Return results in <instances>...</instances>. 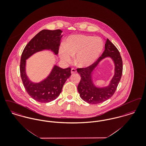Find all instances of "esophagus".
I'll list each match as a JSON object with an SVG mask.
<instances>
[{"label":"esophagus","mask_w":146,"mask_h":146,"mask_svg":"<svg viewBox=\"0 0 146 146\" xmlns=\"http://www.w3.org/2000/svg\"><path fill=\"white\" fill-rule=\"evenodd\" d=\"M75 73H76V70L75 68H72L71 69V73L73 74Z\"/></svg>","instance_id":"obj_1"}]
</instances>
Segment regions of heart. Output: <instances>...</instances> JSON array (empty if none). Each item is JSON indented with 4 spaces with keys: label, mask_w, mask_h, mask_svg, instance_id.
Segmentation results:
<instances>
[{
    "label": "heart",
    "mask_w": 146,
    "mask_h": 146,
    "mask_svg": "<svg viewBox=\"0 0 146 146\" xmlns=\"http://www.w3.org/2000/svg\"><path fill=\"white\" fill-rule=\"evenodd\" d=\"M104 48L102 40L98 37L85 35L69 36L64 45L59 49V55L65 62H70L76 55V62L80 67H88L94 64L100 57Z\"/></svg>",
    "instance_id": "b5f03b06"
}]
</instances>
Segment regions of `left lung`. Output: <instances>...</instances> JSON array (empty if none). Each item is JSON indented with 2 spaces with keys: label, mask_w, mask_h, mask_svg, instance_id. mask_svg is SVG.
I'll return each mask as SVG.
<instances>
[{
  "label": "left lung",
  "mask_w": 146,
  "mask_h": 146,
  "mask_svg": "<svg viewBox=\"0 0 146 146\" xmlns=\"http://www.w3.org/2000/svg\"><path fill=\"white\" fill-rule=\"evenodd\" d=\"M107 56L111 57L114 62L115 74L108 86L98 88L93 83L92 72L99 63ZM76 70L81 77L78 86L80 96L88 104H97L108 100L114 94L122 75L123 61L117 48L108 39H107L104 52L97 61L88 67L77 68Z\"/></svg>",
  "instance_id": "8db88e82"
}]
</instances>
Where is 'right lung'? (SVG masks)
<instances>
[{
    "instance_id": "obj_1",
    "label": "right lung",
    "mask_w": 146,
    "mask_h": 146,
    "mask_svg": "<svg viewBox=\"0 0 146 146\" xmlns=\"http://www.w3.org/2000/svg\"><path fill=\"white\" fill-rule=\"evenodd\" d=\"M62 32L60 29L42 30L29 41L22 52L20 62L22 83L28 95L38 102L47 103L55 100L61 92L64 84L70 76L71 68L63 69L55 65L46 79L39 83H33L26 74V60L35 53L44 50H50L57 55L62 36Z\"/></svg>"
}]
</instances>
